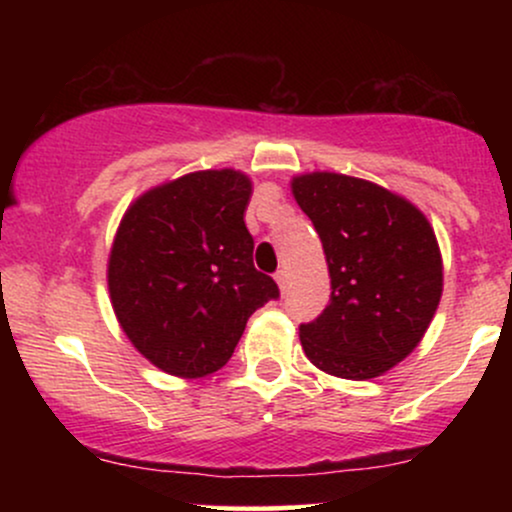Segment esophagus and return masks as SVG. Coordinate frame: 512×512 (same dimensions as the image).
I'll use <instances>...</instances> for the list:
<instances>
[{
  "label": "esophagus",
  "mask_w": 512,
  "mask_h": 512,
  "mask_svg": "<svg viewBox=\"0 0 512 512\" xmlns=\"http://www.w3.org/2000/svg\"><path fill=\"white\" fill-rule=\"evenodd\" d=\"M276 284H279L281 291H286V286H289V274H286V269H279V272L274 274Z\"/></svg>",
  "instance_id": "esophagus-1"
}]
</instances>
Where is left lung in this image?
<instances>
[{"label": "left lung", "instance_id": "1", "mask_svg": "<svg viewBox=\"0 0 512 512\" xmlns=\"http://www.w3.org/2000/svg\"><path fill=\"white\" fill-rule=\"evenodd\" d=\"M322 240L330 305L298 327L305 356L349 380L383 375L411 354L436 315L443 262L431 223L385 187L339 173L291 182Z\"/></svg>", "mask_w": 512, "mask_h": 512}]
</instances>
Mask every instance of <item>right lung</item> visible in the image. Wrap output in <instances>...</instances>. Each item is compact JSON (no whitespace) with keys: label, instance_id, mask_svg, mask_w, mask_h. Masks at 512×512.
Listing matches in <instances>:
<instances>
[{"label":"right lung","instance_id":"right-lung-1","mask_svg":"<svg viewBox=\"0 0 512 512\" xmlns=\"http://www.w3.org/2000/svg\"><path fill=\"white\" fill-rule=\"evenodd\" d=\"M250 192L236 170L190 173L139 197L117 228L108 262L115 315L170 375L226 366L248 317L279 298L276 281L252 264Z\"/></svg>","mask_w":512,"mask_h":512}]
</instances>
